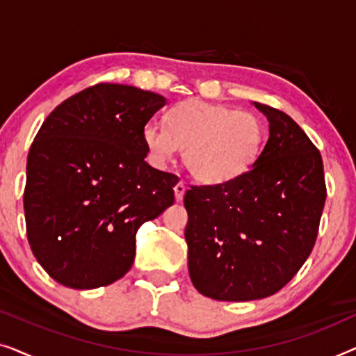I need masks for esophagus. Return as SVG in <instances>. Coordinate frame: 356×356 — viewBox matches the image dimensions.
Segmentation results:
<instances>
[{
  "mask_svg": "<svg viewBox=\"0 0 356 356\" xmlns=\"http://www.w3.org/2000/svg\"><path fill=\"white\" fill-rule=\"evenodd\" d=\"M184 193H186V183L178 181L177 184H175V197H177V201H181Z\"/></svg>",
  "mask_w": 356,
  "mask_h": 356,
  "instance_id": "obj_1",
  "label": "esophagus"
}]
</instances>
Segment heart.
Listing matches in <instances>:
<instances>
[{
  "label": "heart",
  "instance_id": "obj_1",
  "mask_svg": "<svg viewBox=\"0 0 356 356\" xmlns=\"http://www.w3.org/2000/svg\"><path fill=\"white\" fill-rule=\"evenodd\" d=\"M266 139L262 121L250 111L183 100L165 115V126L147 123L143 140L155 167L183 149L189 173L204 184H223L250 172Z\"/></svg>",
  "mask_w": 356,
  "mask_h": 356
}]
</instances>
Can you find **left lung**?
Wrapping results in <instances>:
<instances>
[{
  "label": "left lung",
  "mask_w": 356,
  "mask_h": 356,
  "mask_svg": "<svg viewBox=\"0 0 356 356\" xmlns=\"http://www.w3.org/2000/svg\"><path fill=\"white\" fill-rule=\"evenodd\" d=\"M269 139L250 172L184 194L188 269L199 293L218 301L270 296L313 251L325 202L319 150L289 115L254 102Z\"/></svg>",
  "instance_id": "left-lung-1"
}]
</instances>
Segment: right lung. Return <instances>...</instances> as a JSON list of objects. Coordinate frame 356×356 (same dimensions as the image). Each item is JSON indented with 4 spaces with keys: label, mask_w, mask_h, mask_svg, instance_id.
I'll return each mask as SVG.
<instances>
[{
    "label": "right lung",
    "mask_w": 356,
    "mask_h": 356,
    "mask_svg": "<svg viewBox=\"0 0 356 356\" xmlns=\"http://www.w3.org/2000/svg\"><path fill=\"white\" fill-rule=\"evenodd\" d=\"M165 97L97 84L58 105L27 157V238L47 274L76 290L131 269L136 233L175 201L178 177L145 162L143 129Z\"/></svg>",
    "instance_id": "obj_1"
}]
</instances>
